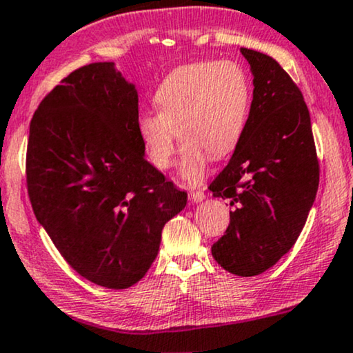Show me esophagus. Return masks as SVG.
<instances>
[{
  "instance_id": "obj_1",
  "label": "esophagus",
  "mask_w": 353,
  "mask_h": 353,
  "mask_svg": "<svg viewBox=\"0 0 353 353\" xmlns=\"http://www.w3.org/2000/svg\"><path fill=\"white\" fill-rule=\"evenodd\" d=\"M189 199L192 203H199V202H202V200H205V194L202 190H192L189 194Z\"/></svg>"
}]
</instances>
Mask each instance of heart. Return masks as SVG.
<instances>
[{
	"label": "heart",
	"mask_w": 353,
	"mask_h": 353,
	"mask_svg": "<svg viewBox=\"0 0 353 353\" xmlns=\"http://www.w3.org/2000/svg\"><path fill=\"white\" fill-rule=\"evenodd\" d=\"M158 114L146 112L137 122L138 135L154 168L168 169L184 141L179 176L199 184L212 156L221 159L238 148L252 102L248 73L231 60L195 61L172 70L156 88Z\"/></svg>",
	"instance_id": "heart-1"
}]
</instances>
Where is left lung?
Returning <instances> with one entry per match:
<instances>
[{"label":"left lung","instance_id":"1","mask_svg":"<svg viewBox=\"0 0 353 353\" xmlns=\"http://www.w3.org/2000/svg\"><path fill=\"white\" fill-rule=\"evenodd\" d=\"M241 53L254 77L252 102L238 148L210 184L213 197L234 207L212 254L230 274L252 276L296 243L318 192L319 164L300 89L272 57Z\"/></svg>","mask_w":353,"mask_h":353}]
</instances>
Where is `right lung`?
I'll use <instances>...</instances> for the list:
<instances>
[{
  "label": "right lung",
  "mask_w": 353,
  "mask_h": 353,
  "mask_svg": "<svg viewBox=\"0 0 353 353\" xmlns=\"http://www.w3.org/2000/svg\"><path fill=\"white\" fill-rule=\"evenodd\" d=\"M138 92L112 61L70 73L30 120L28 192L65 261L105 288L143 279L187 194L145 159Z\"/></svg>",
  "instance_id": "add662e5"
}]
</instances>
